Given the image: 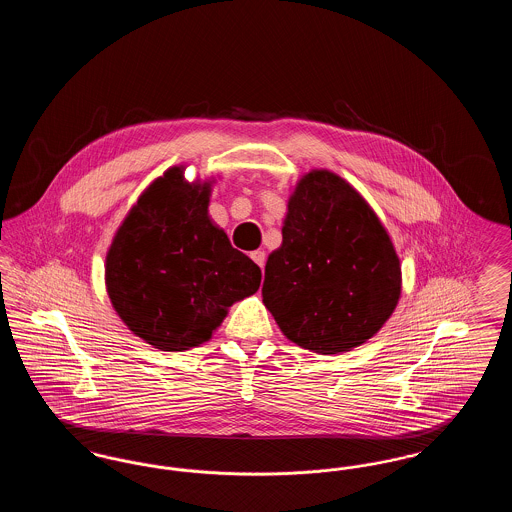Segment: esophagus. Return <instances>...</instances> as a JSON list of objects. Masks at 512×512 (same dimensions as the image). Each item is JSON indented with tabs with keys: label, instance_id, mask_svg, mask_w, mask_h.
Segmentation results:
<instances>
[{
	"label": "esophagus",
	"instance_id": "obj_1",
	"mask_svg": "<svg viewBox=\"0 0 512 512\" xmlns=\"http://www.w3.org/2000/svg\"><path fill=\"white\" fill-rule=\"evenodd\" d=\"M251 259L259 265V267H265V261H267V255H265V251H253L251 253Z\"/></svg>",
	"mask_w": 512,
	"mask_h": 512
}]
</instances>
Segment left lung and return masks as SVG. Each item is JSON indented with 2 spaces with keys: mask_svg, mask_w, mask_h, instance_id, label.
<instances>
[{
  "mask_svg": "<svg viewBox=\"0 0 512 512\" xmlns=\"http://www.w3.org/2000/svg\"><path fill=\"white\" fill-rule=\"evenodd\" d=\"M401 265L361 194L330 171L305 174L268 255L263 303L284 336L320 355L351 351L391 317Z\"/></svg>",
  "mask_w": 512,
  "mask_h": 512,
  "instance_id": "left-lung-1",
  "label": "left lung"
}]
</instances>
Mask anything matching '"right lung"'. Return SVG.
<instances>
[{"label":"right lung","mask_w":512,"mask_h":512,"mask_svg":"<svg viewBox=\"0 0 512 512\" xmlns=\"http://www.w3.org/2000/svg\"><path fill=\"white\" fill-rule=\"evenodd\" d=\"M211 182L172 167L130 209L105 259L122 322L161 351L211 340L232 303L261 286V268L234 249L207 213Z\"/></svg>","instance_id":"obj_1"}]
</instances>
